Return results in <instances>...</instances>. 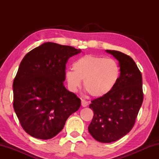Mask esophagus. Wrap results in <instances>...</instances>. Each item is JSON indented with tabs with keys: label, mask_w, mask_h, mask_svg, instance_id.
<instances>
[{
	"label": "esophagus",
	"mask_w": 159,
	"mask_h": 159,
	"mask_svg": "<svg viewBox=\"0 0 159 159\" xmlns=\"http://www.w3.org/2000/svg\"><path fill=\"white\" fill-rule=\"evenodd\" d=\"M81 105L83 107H85L88 105V102L84 99H81Z\"/></svg>",
	"instance_id": "obj_1"
}]
</instances>
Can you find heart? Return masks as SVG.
<instances>
[{
    "label": "heart",
    "instance_id": "heart-1",
    "mask_svg": "<svg viewBox=\"0 0 159 159\" xmlns=\"http://www.w3.org/2000/svg\"><path fill=\"white\" fill-rule=\"evenodd\" d=\"M66 70L64 79L71 92H76L83 80V88L94 98H102L114 89L119 80L120 66L116 61L100 56L86 55Z\"/></svg>",
    "mask_w": 159,
    "mask_h": 159
}]
</instances>
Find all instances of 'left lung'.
Listing matches in <instances>:
<instances>
[{"label": "left lung", "instance_id": "left-lung-1", "mask_svg": "<svg viewBox=\"0 0 159 159\" xmlns=\"http://www.w3.org/2000/svg\"><path fill=\"white\" fill-rule=\"evenodd\" d=\"M118 61L120 75L116 85L107 95L91 101L93 110L88 131L97 141L115 142L133 128L143 102L142 78L130 56L116 50H105Z\"/></svg>", "mask_w": 159, "mask_h": 159}]
</instances>
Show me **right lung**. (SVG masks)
<instances>
[{
    "mask_svg": "<svg viewBox=\"0 0 159 159\" xmlns=\"http://www.w3.org/2000/svg\"><path fill=\"white\" fill-rule=\"evenodd\" d=\"M81 50L47 42L28 52L13 81V107L21 127L34 138L48 139L62 130L80 99L64 87L66 64Z\"/></svg>",
    "mask_w": 159,
    "mask_h": 159,
    "instance_id": "add662e5",
    "label": "right lung"
}]
</instances>
